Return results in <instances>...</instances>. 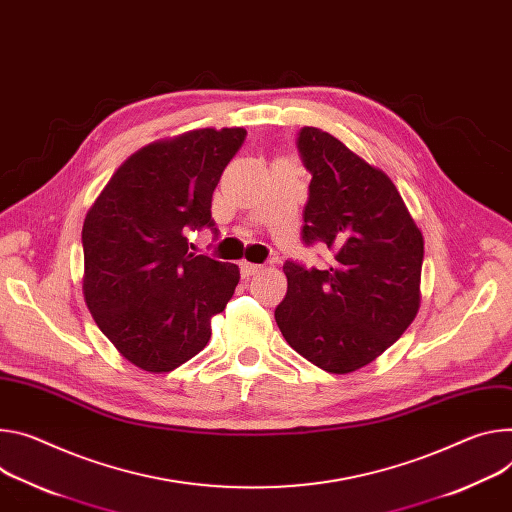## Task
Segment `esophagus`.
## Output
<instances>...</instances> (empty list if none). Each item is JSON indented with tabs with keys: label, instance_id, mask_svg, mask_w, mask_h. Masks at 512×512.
<instances>
[{
	"label": "esophagus",
	"instance_id": "34e87169",
	"mask_svg": "<svg viewBox=\"0 0 512 512\" xmlns=\"http://www.w3.org/2000/svg\"><path fill=\"white\" fill-rule=\"evenodd\" d=\"M259 269H261V265H257V263H251V261H243V263H241V275H243V277H251V275H255Z\"/></svg>",
	"mask_w": 512,
	"mask_h": 512
}]
</instances>
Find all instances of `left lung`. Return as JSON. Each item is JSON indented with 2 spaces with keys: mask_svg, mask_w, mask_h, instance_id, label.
<instances>
[{
  "mask_svg": "<svg viewBox=\"0 0 512 512\" xmlns=\"http://www.w3.org/2000/svg\"><path fill=\"white\" fill-rule=\"evenodd\" d=\"M312 173L302 239L333 251L327 269L284 265L275 322L288 345L331 374H351L392 347L421 308L425 241L392 179L339 138L304 126Z\"/></svg>",
  "mask_w": 512,
  "mask_h": 512,
  "instance_id": "8db88e82",
  "label": "left lung"
}]
</instances>
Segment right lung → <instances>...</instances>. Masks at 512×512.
Wrapping results in <instances>:
<instances>
[{"label":"right lung","instance_id":"right-lung-1","mask_svg":"<svg viewBox=\"0 0 512 512\" xmlns=\"http://www.w3.org/2000/svg\"><path fill=\"white\" fill-rule=\"evenodd\" d=\"M245 134L196 128L138 149L85 214V304L116 351L151 374L208 345L241 280L239 265L192 253L185 232L212 226V194Z\"/></svg>","mask_w":512,"mask_h":512}]
</instances>
